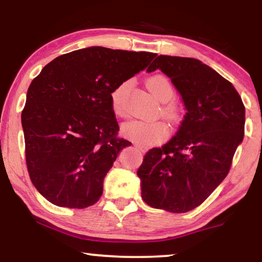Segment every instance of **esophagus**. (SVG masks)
Returning a JSON list of instances; mask_svg holds the SVG:
<instances>
[{"instance_id":"34e87169","label":"esophagus","mask_w":262,"mask_h":262,"mask_svg":"<svg viewBox=\"0 0 262 262\" xmlns=\"http://www.w3.org/2000/svg\"><path fill=\"white\" fill-rule=\"evenodd\" d=\"M136 148H137L138 150H141V151H144V146H142V145H139V144H137V143H135L134 144Z\"/></svg>"}]
</instances>
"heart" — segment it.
Instances as JSON below:
<instances>
[{"label": "heart", "instance_id": "heart-1", "mask_svg": "<svg viewBox=\"0 0 262 262\" xmlns=\"http://www.w3.org/2000/svg\"><path fill=\"white\" fill-rule=\"evenodd\" d=\"M128 82L118 85L111 94V106L114 116L123 117L125 110L123 106V95L126 89ZM146 87L149 92L159 101H169L174 95V88L171 85L169 78L164 75H154L146 80ZM161 114L171 123H178L181 120L182 111L177 102H166L161 107ZM121 134L124 137L131 139L137 144H155L164 141L169 135V128L164 121H146L139 119H132L123 124Z\"/></svg>", "mask_w": 262, "mask_h": 262}]
</instances>
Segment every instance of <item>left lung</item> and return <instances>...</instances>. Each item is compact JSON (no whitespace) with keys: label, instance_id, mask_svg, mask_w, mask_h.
Segmentation results:
<instances>
[{"label":"left lung","instance_id":"8db88e82","mask_svg":"<svg viewBox=\"0 0 262 262\" xmlns=\"http://www.w3.org/2000/svg\"><path fill=\"white\" fill-rule=\"evenodd\" d=\"M156 69L170 77L187 113L167 144L145 154L137 175L149 206L184 213L228 175L245 136V105L230 82L198 59L160 55L148 73Z\"/></svg>","mask_w":262,"mask_h":262}]
</instances>
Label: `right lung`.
Wrapping results in <instances>:
<instances>
[{"label":"right lung","mask_w":262,"mask_h":262,"mask_svg":"<svg viewBox=\"0 0 262 262\" xmlns=\"http://www.w3.org/2000/svg\"><path fill=\"white\" fill-rule=\"evenodd\" d=\"M154 57L94 46L57 57L32 81L21 113L26 166L50 203L84 209L100 199L103 178L131 145L118 137L111 94Z\"/></svg>","instance_id":"obj_1"}]
</instances>
